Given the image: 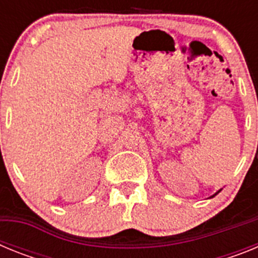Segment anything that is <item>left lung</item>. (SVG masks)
<instances>
[{"instance_id": "left-lung-1", "label": "left lung", "mask_w": 258, "mask_h": 258, "mask_svg": "<svg viewBox=\"0 0 258 258\" xmlns=\"http://www.w3.org/2000/svg\"><path fill=\"white\" fill-rule=\"evenodd\" d=\"M220 191H221V190H220ZM220 191H218V192H220ZM218 192H216V194H214V195H217V194H218ZM214 195H213V197H214ZM213 197H212V198H213Z\"/></svg>"}]
</instances>
